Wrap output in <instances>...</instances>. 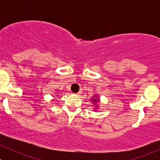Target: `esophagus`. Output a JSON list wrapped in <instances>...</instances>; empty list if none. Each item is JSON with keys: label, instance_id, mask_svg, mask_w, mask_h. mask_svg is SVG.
Instances as JSON below:
<instances>
[{"label": "esophagus", "instance_id": "1", "mask_svg": "<svg viewBox=\"0 0 160 160\" xmlns=\"http://www.w3.org/2000/svg\"><path fill=\"white\" fill-rule=\"evenodd\" d=\"M82 93L81 91H79V92H77V95H79V94H80V93Z\"/></svg>", "mask_w": 160, "mask_h": 160}]
</instances>
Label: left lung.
I'll return each instance as SVG.
<instances>
[{"mask_svg":"<svg viewBox=\"0 0 160 160\" xmlns=\"http://www.w3.org/2000/svg\"><path fill=\"white\" fill-rule=\"evenodd\" d=\"M92 101H93V102H95V101H99V100H97V99H92Z\"/></svg>","mask_w":160,"mask_h":160,"instance_id":"left-lung-1","label":"left lung"}]
</instances>
